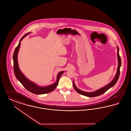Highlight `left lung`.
Here are the masks:
<instances>
[{
  "label": "left lung",
  "instance_id": "1",
  "mask_svg": "<svg viewBox=\"0 0 131 131\" xmlns=\"http://www.w3.org/2000/svg\"><path fill=\"white\" fill-rule=\"evenodd\" d=\"M117 58H118V64L116 74V75H115L114 78L113 79V80H112V81H111L110 83H108V84H107L105 86L102 87L99 89H98V90H97L95 91L92 92H84V91H83L81 90L78 89L77 87L75 86L74 81H73V87L74 88L75 90L78 93H79L81 95H82L83 96H87V97H96V96H100L103 94L105 93L106 91H107L109 89H110L111 87H113L115 84V83L117 82V81L118 80L119 75H120V67H121V60L120 56L119 54V48L118 46H117Z\"/></svg>",
  "mask_w": 131,
  "mask_h": 131
}]
</instances>
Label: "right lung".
<instances>
[{"instance_id": "1", "label": "right lung", "mask_w": 131, "mask_h": 131, "mask_svg": "<svg viewBox=\"0 0 131 131\" xmlns=\"http://www.w3.org/2000/svg\"><path fill=\"white\" fill-rule=\"evenodd\" d=\"M30 32L27 33L24 35L23 37L19 40V44L18 46L16 48L13 54V61H14V71L15 76L17 80L19 81L21 84L24 86L25 89H26L28 91H30L32 93L35 94H44L49 93L51 91H53L57 85H58V81L60 76L62 75L63 73L64 72V71H61L59 72L57 76V80L55 83L53 84L46 87H40L37 85L36 83L32 82L28 79H27L24 74L21 72L20 69L19 68L18 62V54L19 51V47L20 46L21 41L26 37L27 35H29Z\"/></svg>"}]
</instances>
